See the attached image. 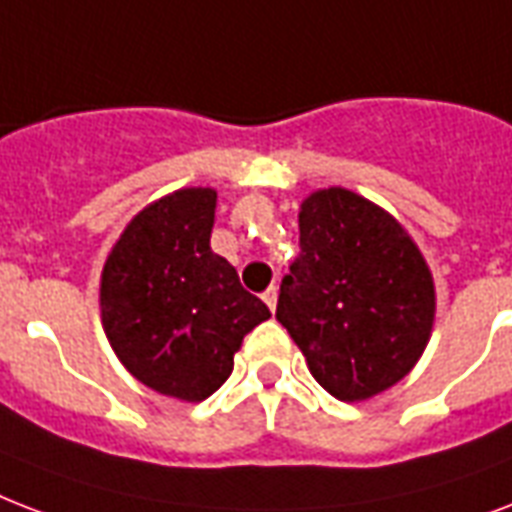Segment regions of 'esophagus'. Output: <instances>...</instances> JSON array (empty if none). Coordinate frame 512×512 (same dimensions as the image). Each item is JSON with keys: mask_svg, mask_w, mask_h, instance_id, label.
I'll return each mask as SVG.
<instances>
[{"mask_svg": "<svg viewBox=\"0 0 512 512\" xmlns=\"http://www.w3.org/2000/svg\"><path fill=\"white\" fill-rule=\"evenodd\" d=\"M276 295H279V292H276V287H273V284H271V287H268V290L263 292V300H265V306L271 308V311H273V308H276Z\"/></svg>", "mask_w": 512, "mask_h": 512, "instance_id": "1", "label": "esophagus"}]
</instances>
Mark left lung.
<instances>
[{
  "label": "left lung",
  "mask_w": 512,
  "mask_h": 512,
  "mask_svg": "<svg viewBox=\"0 0 512 512\" xmlns=\"http://www.w3.org/2000/svg\"><path fill=\"white\" fill-rule=\"evenodd\" d=\"M298 222L300 255L276 319L322 389L343 403L368 400L408 376L427 346L432 273L403 225L351 190L311 193Z\"/></svg>",
  "instance_id": "left-lung-1"
}]
</instances>
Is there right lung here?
<instances>
[{
	"mask_svg": "<svg viewBox=\"0 0 512 512\" xmlns=\"http://www.w3.org/2000/svg\"><path fill=\"white\" fill-rule=\"evenodd\" d=\"M217 193L185 187L128 222L101 273V322L120 362L161 395L198 403L271 317L209 247Z\"/></svg>",
	"mask_w": 512,
	"mask_h": 512,
	"instance_id": "obj_1",
	"label": "right lung"
}]
</instances>
